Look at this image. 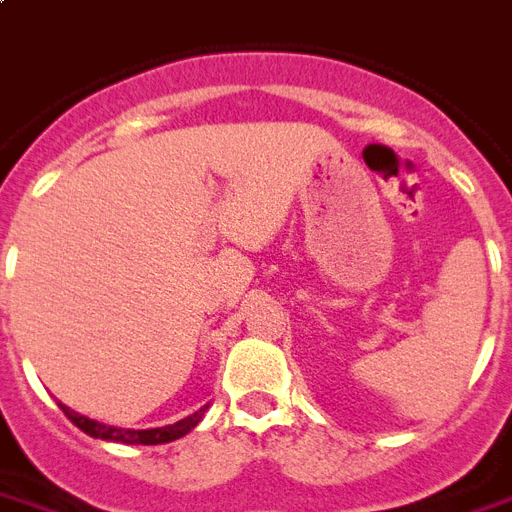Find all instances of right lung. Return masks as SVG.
I'll use <instances>...</instances> for the list:
<instances>
[{
  "instance_id": "obj_1",
  "label": "right lung",
  "mask_w": 512,
  "mask_h": 512,
  "mask_svg": "<svg viewBox=\"0 0 512 512\" xmlns=\"http://www.w3.org/2000/svg\"><path fill=\"white\" fill-rule=\"evenodd\" d=\"M59 409L64 411V416H67L75 427H80L85 435L96 437V440L124 442V445H161V442L179 440V437H184L187 432H192V429L200 424V419L205 416L208 406H203V409L195 411V414L184 416V419H179V422L166 424V427H153V429L111 427V424L96 422V419H88V416L77 414V411H72L70 406H64V403H59Z\"/></svg>"
}]
</instances>
